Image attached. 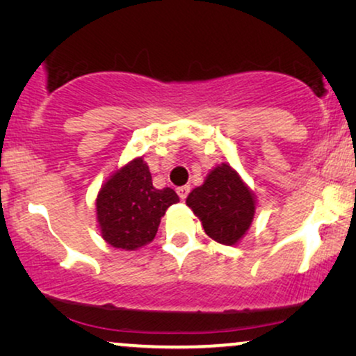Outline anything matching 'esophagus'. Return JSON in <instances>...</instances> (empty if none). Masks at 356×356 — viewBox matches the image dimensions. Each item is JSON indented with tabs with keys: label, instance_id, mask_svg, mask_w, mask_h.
I'll return each instance as SVG.
<instances>
[{
	"label": "esophagus",
	"instance_id": "esophagus-1",
	"mask_svg": "<svg viewBox=\"0 0 356 356\" xmlns=\"http://www.w3.org/2000/svg\"><path fill=\"white\" fill-rule=\"evenodd\" d=\"M189 191H191V188H189V184H186V186H181V188H178V189H177L178 196H179V199H181V201H184V199L188 197Z\"/></svg>",
	"mask_w": 356,
	"mask_h": 356
}]
</instances>
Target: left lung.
I'll return each mask as SVG.
<instances>
[{
  "label": "left lung",
  "instance_id": "obj_1",
  "mask_svg": "<svg viewBox=\"0 0 356 356\" xmlns=\"http://www.w3.org/2000/svg\"><path fill=\"white\" fill-rule=\"evenodd\" d=\"M186 206L201 220L204 232L220 245L233 246L250 230L256 212V196L235 168L220 163L194 188Z\"/></svg>",
  "mask_w": 356,
  "mask_h": 356
}]
</instances>
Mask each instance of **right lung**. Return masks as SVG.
Segmentation results:
<instances>
[{"instance_id": "obj_1", "label": "right lung", "mask_w": 356, "mask_h": 356, "mask_svg": "<svg viewBox=\"0 0 356 356\" xmlns=\"http://www.w3.org/2000/svg\"><path fill=\"white\" fill-rule=\"evenodd\" d=\"M178 201L172 188H154L143 157L133 159L116 170L97 194L95 212L102 238L118 250H139L154 240L160 218Z\"/></svg>"}]
</instances>
